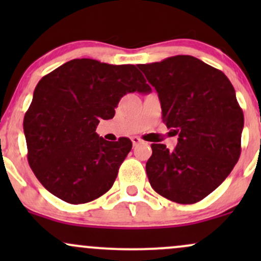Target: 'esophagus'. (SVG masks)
Segmentation results:
<instances>
[{
	"label": "esophagus",
	"instance_id": "obj_1",
	"mask_svg": "<svg viewBox=\"0 0 261 261\" xmlns=\"http://www.w3.org/2000/svg\"><path fill=\"white\" fill-rule=\"evenodd\" d=\"M131 141H133V145H134V146H137V145H139V143L142 142V140H141L140 137H137V136L131 137Z\"/></svg>",
	"mask_w": 261,
	"mask_h": 261
}]
</instances>
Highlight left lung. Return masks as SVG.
<instances>
[{
	"label": "left lung",
	"instance_id": "obj_1",
	"mask_svg": "<svg viewBox=\"0 0 261 261\" xmlns=\"http://www.w3.org/2000/svg\"><path fill=\"white\" fill-rule=\"evenodd\" d=\"M137 67L158 93L163 122L179 135L173 151L152 143L149 184L170 201H200L222 184L241 155L244 115L234 88L222 71L190 55Z\"/></svg>",
	"mask_w": 261,
	"mask_h": 261
}]
</instances>
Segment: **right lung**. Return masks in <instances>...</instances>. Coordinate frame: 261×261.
<instances>
[{
    "label": "right lung",
    "instance_id": "right-lung-1",
    "mask_svg": "<svg viewBox=\"0 0 261 261\" xmlns=\"http://www.w3.org/2000/svg\"><path fill=\"white\" fill-rule=\"evenodd\" d=\"M136 91H151L136 66L92 59L71 60L39 81L23 128L29 166L47 191L79 205L113 187L133 142H110L95 128Z\"/></svg>",
    "mask_w": 261,
    "mask_h": 261
}]
</instances>
